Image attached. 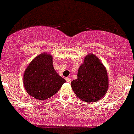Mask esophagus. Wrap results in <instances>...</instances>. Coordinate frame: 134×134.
Instances as JSON below:
<instances>
[{
  "instance_id": "34e87169",
  "label": "esophagus",
  "mask_w": 134,
  "mask_h": 134,
  "mask_svg": "<svg viewBox=\"0 0 134 134\" xmlns=\"http://www.w3.org/2000/svg\"><path fill=\"white\" fill-rule=\"evenodd\" d=\"M65 80H66V81H67V82H69V83H70L71 82V79L70 77H67L65 79Z\"/></svg>"
}]
</instances>
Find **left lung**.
I'll return each instance as SVG.
<instances>
[{
  "label": "left lung",
  "instance_id": "1",
  "mask_svg": "<svg viewBox=\"0 0 134 134\" xmlns=\"http://www.w3.org/2000/svg\"><path fill=\"white\" fill-rule=\"evenodd\" d=\"M71 84L75 94L83 102H97L105 95L109 88L107 69L94 54H88L79 68L77 79Z\"/></svg>",
  "mask_w": 134,
  "mask_h": 134
}]
</instances>
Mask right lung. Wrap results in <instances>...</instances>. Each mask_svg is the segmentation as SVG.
I'll return each instance as SVG.
<instances>
[{
  "label": "right lung",
  "instance_id": "obj_1",
  "mask_svg": "<svg viewBox=\"0 0 134 134\" xmlns=\"http://www.w3.org/2000/svg\"><path fill=\"white\" fill-rule=\"evenodd\" d=\"M23 79L28 94L42 101L55 94L65 82L54 69L53 57L45 52L31 61L25 70Z\"/></svg>",
  "mask_w": 134,
  "mask_h": 134
}]
</instances>
